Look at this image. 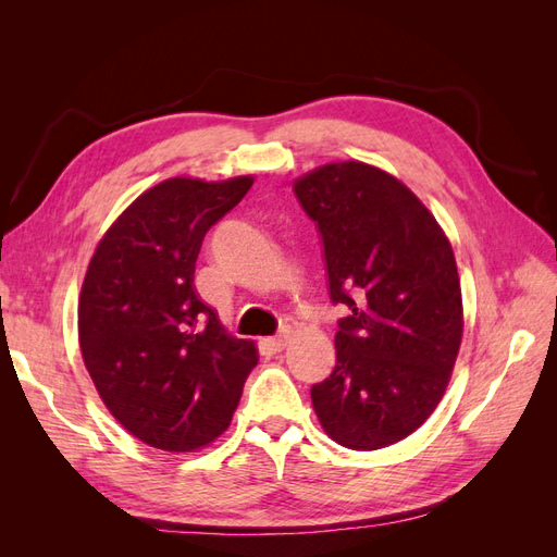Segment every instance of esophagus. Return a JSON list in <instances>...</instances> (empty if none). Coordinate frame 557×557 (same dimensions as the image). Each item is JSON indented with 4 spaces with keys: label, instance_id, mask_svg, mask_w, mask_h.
<instances>
[{
    "label": "esophagus",
    "instance_id": "obj_1",
    "mask_svg": "<svg viewBox=\"0 0 557 557\" xmlns=\"http://www.w3.org/2000/svg\"><path fill=\"white\" fill-rule=\"evenodd\" d=\"M264 344L272 348L274 352H278V350H283L285 346L290 344V330H281L276 336H269V339H264Z\"/></svg>",
    "mask_w": 557,
    "mask_h": 557
}]
</instances>
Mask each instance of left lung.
I'll return each mask as SVG.
<instances>
[{
  "label": "left lung",
  "instance_id": "obj_1",
  "mask_svg": "<svg viewBox=\"0 0 557 557\" xmlns=\"http://www.w3.org/2000/svg\"><path fill=\"white\" fill-rule=\"evenodd\" d=\"M323 242L336 364L311 387L320 425L352 450L391 446L440 404L462 339L453 248L407 185L364 162L295 181Z\"/></svg>",
  "mask_w": 557,
  "mask_h": 557
}]
</instances>
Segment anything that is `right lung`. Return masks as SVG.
<instances>
[{
    "mask_svg": "<svg viewBox=\"0 0 557 557\" xmlns=\"http://www.w3.org/2000/svg\"><path fill=\"white\" fill-rule=\"evenodd\" d=\"M250 185L162 181L111 225L83 281V362L117 423L153 448L211 444L258 364L252 342L230 336L193 285L205 234Z\"/></svg>",
    "mask_w": 557,
    "mask_h": 557,
    "instance_id": "right-lung-1",
    "label": "right lung"
}]
</instances>
